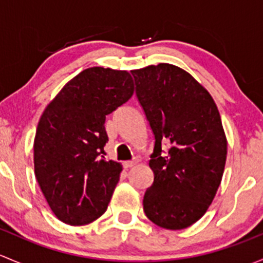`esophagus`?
Instances as JSON below:
<instances>
[{"instance_id": "34e87169", "label": "esophagus", "mask_w": 263, "mask_h": 263, "mask_svg": "<svg viewBox=\"0 0 263 263\" xmlns=\"http://www.w3.org/2000/svg\"><path fill=\"white\" fill-rule=\"evenodd\" d=\"M137 164V160L136 159H135V160H128V161H124L123 163V166L126 169H128V168H132V166H135Z\"/></svg>"}]
</instances>
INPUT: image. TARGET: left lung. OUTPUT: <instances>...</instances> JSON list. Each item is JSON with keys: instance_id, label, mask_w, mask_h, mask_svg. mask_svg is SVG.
<instances>
[{"instance_id": "8db88e82", "label": "left lung", "mask_w": 263, "mask_h": 263, "mask_svg": "<svg viewBox=\"0 0 263 263\" xmlns=\"http://www.w3.org/2000/svg\"><path fill=\"white\" fill-rule=\"evenodd\" d=\"M136 95L155 135L148 166L154 183L144 211L158 227L181 230L210 208L221 183L228 141L210 92L191 73L171 63L132 70ZM171 148L166 154L161 142Z\"/></svg>"}]
</instances>
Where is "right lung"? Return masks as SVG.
Listing matches in <instances>:
<instances>
[{
    "label": "right lung",
    "mask_w": 263,
    "mask_h": 263,
    "mask_svg": "<svg viewBox=\"0 0 263 263\" xmlns=\"http://www.w3.org/2000/svg\"><path fill=\"white\" fill-rule=\"evenodd\" d=\"M128 71L90 67L71 79L44 109L34 139V172L50 210L70 225L105 213L121 163L105 160V116L134 95Z\"/></svg>",
    "instance_id": "right-lung-1"
}]
</instances>
